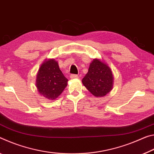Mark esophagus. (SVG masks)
<instances>
[{
    "label": "esophagus",
    "instance_id": "1",
    "mask_svg": "<svg viewBox=\"0 0 154 154\" xmlns=\"http://www.w3.org/2000/svg\"><path fill=\"white\" fill-rule=\"evenodd\" d=\"M70 78H71L72 79H78V78H79V75H76V74H72L71 75H70Z\"/></svg>",
    "mask_w": 154,
    "mask_h": 154
}]
</instances>
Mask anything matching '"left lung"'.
I'll list each match as a JSON object with an SVG mask.
<instances>
[{
  "mask_svg": "<svg viewBox=\"0 0 154 154\" xmlns=\"http://www.w3.org/2000/svg\"><path fill=\"white\" fill-rule=\"evenodd\" d=\"M82 82L92 95L97 97H103L112 89V73L106 64L98 59H94Z\"/></svg>",
  "mask_w": 154,
  "mask_h": 154,
  "instance_id": "8db88e82",
  "label": "left lung"
}]
</instances>
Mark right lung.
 Wrapping results in <instances>:
<instances>
[{
	"label": "right lung",
	"mask_w": 154,
	"mask_h": 154,
	"mask_svg": "<svg viewBox=\"0 0 154 154\" xmlns=\"http://www.w3.org/2000/svg\"><path fill=\"white\" fill-rule=\"evenodd\" d=\"M67 81L60 70L57 61L49 59L43 63L39 68L37 75L36 87L40 95L52 100L63 91Z\"/></svg>",
	"instance_id": "right-lung-1"
}]
</instances>
